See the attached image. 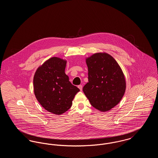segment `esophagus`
<instances>
[{
    "label": "esophagus",
    "instance_id": "obj_1",
    "mask_svg": "<svg viewBox=\"0 0 158 158\" xmlns=\"http://www.w3.org/2000/svg\"><path fill=\"white\" fill-rule=\"evenodd\" d=\"M77 87L79 88V89L80 90H82V85H78V86H77Z\"/></svg>",
    "mask_w": 158,
    "mask_h": 158
}]
</instances>
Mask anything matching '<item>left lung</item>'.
<instances>
[{
    "label": "left lung",
    "instance_id": "left-lung-1",
    "mask_svg": "<svg viewBox=\"0 0 158 158\" xmlns=\"http://www.w3.org/2000/svg\"><path fill=\"white\" fill-rule=\"evenodd\" d=\"M88 82L83 91L90 104L101 111L117 105L126 90L124 76L119 64L106 53H95L86 59Z\"/></svg>",
    "mask_w": 158,
    "mask_h": 158
}]
</instances>
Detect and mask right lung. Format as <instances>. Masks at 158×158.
Segmentation results:
<instances>
[{
    "label": "right lung",
    "instance_id": "obj_1",
    "mask_svg": "<svg viewBox=\"0 0 158 158\" xmlns=\"http://www.w3.org/2000/svg\"><path fill=\"white\" fill-rule=\"evenodd\" d=\"M66 61L54 57L38 68L34 77V90L40 104L50 113L60 115L71 107L80 90L69 81L64 70Z\"/></svg>",
    "mask_w": 158,
    "mask_h": 158
}]
</instances>
